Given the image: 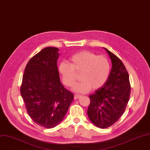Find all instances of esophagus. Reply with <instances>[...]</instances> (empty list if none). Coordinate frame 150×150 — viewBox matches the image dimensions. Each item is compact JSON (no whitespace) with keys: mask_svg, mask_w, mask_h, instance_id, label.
<instances>
[{"mask_svg":"<svg viewBox=\"0 0 150 150\" xmlns=\"http://www.w3.org/2000/svg\"><path fill=\"white\" fill-rule=\"evenodd\" d=\"M81 97V95H76L74 96V99H79V98H80Z\"/></svg>","mask_w":150,"mask_h":150,"instance_id":"obj_1","label":"esophagus"}]
</instances>
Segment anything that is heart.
<instances>
[{
	"label": "heart",
	"mask_w": 150,
	"mask_h": 150,
	"mask_svg": "<svg viewBox=\"0 0 150 150\" xmlns=\"http://www.w3.org/2000/svg\"><path fill=\"white\" fill-rule=\"evenodd\" d=\"M69 61V64L61 62L58 71L63 83L69 88L75 85L76 74L80 73L81 81L74 88L76 92H87L91 88L93 90H98L104 85L109 78L110 64L108 59L103 55L82 51L72 55Z\"/></svg>",
	"instance_id": "heart-1"
}]
</instances>
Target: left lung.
Segmentation results:
<instances>
[{
    "label": "left lung",
    "mask_w": 150,
    "mask_h": 150,
    "mask_svg": "<svg viewBox=\"0 0 150 150\" xmlns=\"http://www.w3.org/2000/svg\"><path fill=\"white\" fill-rule=\"evenodd\" d=\"M106 49L112 62V69L104 85L90 95L87 114L91 122L101 129L108 128L124 114L129 101L130 84L125 65L115 54Z\"/></svg>",
    "instance_id": "1"
}]
</instances>
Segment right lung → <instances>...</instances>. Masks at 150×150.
Listing matches in <instances>:
<instances>
[{
    "label": "right lung",
    "mask_w": 150,
    "mask_h": 150,
    "mask_svg": "<svg viewBox=\"0 0 150 150\" xmlns=\"http://www.w3.org/2000/svg\"><path fill=\"white\" fill-rule=\"evenodd\" d=\"M59 49L47 47L28 62L20 93L27 112L35 122L51 129L62 121L74 99L60 81L57 66Z\"/></svg>",
    "instance_id": "add662e5"
}]
</instances>
